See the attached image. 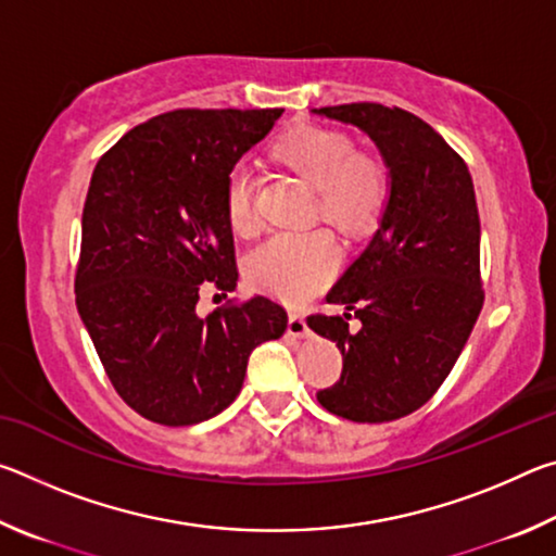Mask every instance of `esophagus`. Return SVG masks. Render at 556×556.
<instances>
[{
  "label": "esophagus",
  "mask_w": 556,
  "mask_h": 556,
  "mask_svg": "<svg viewBox=\"0 0 556 556\" xmlns=\"http://www.w3.org/2000/svg\"><path fill=\"white\" fill-rule=\"evenodd\" d=\"M287 333L294 336V338H304L308 333L306 318L301 316V314H296V312H291L289 314V324H287Z\"/></svg>",
  "instance_id": "esophagus-1"
}]
</instances>
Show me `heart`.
Here are the masks:
<instances>
[{"mask_svg": "<svg viewBox=\"0 0 556 556\" xmlns=\"http://www.w3.org/2000/svg\"><path fill=\"white\" fill-rule=\"evenodd\" d=\"M277 154L318 191L324 218L343 230H361L378 218L390 191L388 168L370 154H357L341 131L301 127L279 144ZM225 213L238 235H255V176L248 162H238L225 184ZM341 250L328 230L277 232L250 252L244 275L255 289L289 304L318 294L336 277Z\"/></svg>", "mask_w": 556, "mask_h": 556, "instance_id": "heart-1", "label": "heart"}]
</instances>
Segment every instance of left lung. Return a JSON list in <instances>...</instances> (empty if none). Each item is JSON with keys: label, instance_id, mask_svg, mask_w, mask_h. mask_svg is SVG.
Returning a JSON list of instances; mask_svg holds the SVG:
<instances>
[{"label": "left lung", "instance_id": "1", "mask_svg": "<svg viewBox=\"0 0 556 556\" xmlns=\"http://www.w3.org/2000/svg\"><path fill=\"white\" fill-rule=\"evenodd\" d=\"M312 112L368 135L390 176L378 230L326 296L343 316H308L343 355L341 380L318 390V402L380 425L431 400L481 314L476 191L464 159L412 112L378 102ZM351 311L357 332L346 326Z\"/></svg>", "mask_w": 556, "mask_h": 556}]
</instances>
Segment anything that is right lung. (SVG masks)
<instances>
[{"instance_id": "add662e5", "label": "right lung", "mask_w": 556, "mask_h": 556, "mask_svg": "<svg viewBox=\"0 0 556 556\" xmlns=\"http://www.w3.org/2000/svg\"><path fill=\"white\" fill-rule=\"evenodd\" d=\"M285 110H174L100 159L83 208L75 304L110 382L142 417L199 425L242 390L250 353L287 331L267 296L199 316L238 285L225 184Z\"/></svg>"}]
</instances>
